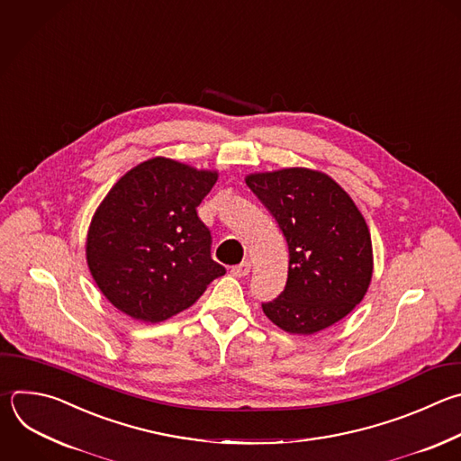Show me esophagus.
Here are the masks:
<instances>
[{"label":"esophagus","instance_id":"1","mask_svg":"<svg viewBox=\"0 0 461 461\" xmlns=\"http://www.w3.org/2000/svg\"><path fill=\"white\" fill-rule=\"evenodd\" d=\"M249 267H251V264H249L248 260H242L240 264H237V266L231 267V273H233L235 276H246V275L249 273Z\"/></svg>","mask_w":461,"mask_h":461}]
</instances>
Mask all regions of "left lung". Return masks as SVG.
<instances>
[{
	"label": "left lung",
	"mask_w": 461,
	"mask_h": 461,
	"mask_svg": "<svg viewBox=\"0 0 461 461\" xmlns=\"http://www.w3.org/2000/svg\"><path fill=\"white\" fill-rule=\"evenodd\" d=\"M246 185L275 217L289 249L287 282L266 317L293 335H313L349 315L367 293L373 246L353 199L308 168L251 174Z\"/></svg>",
	"instance_id": "8db88e82"
}]
</instances>
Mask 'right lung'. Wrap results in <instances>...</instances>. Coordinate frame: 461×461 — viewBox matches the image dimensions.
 <instances>
[{"mask_svg":"<svg viewBox=\"0 0 461 461\" xmlns=\"http://www.w3.org/2000/svg\"><path fill=\"white\" fill-rule=\"evenodd\" d=\"M217 177L156 158L124 174L103 199L88 228L86 262L119 312L163 322L226 273L212 258V233L197 215Z\"/></svg>","mask_w":461,"mask_h":461,"instance_id":"add662e5","label":"right lung"}]
</instances>
